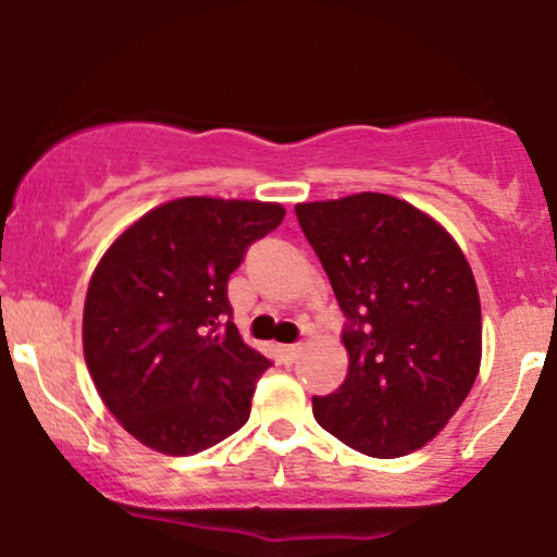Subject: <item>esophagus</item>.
I'll return each mask as SVG.
<instances>
[{"label":"esophagus","instance_id":"34e87169","mask_svg":"<svg viewBox=\"0 0 557 557\" xmlns=\"http://www.w3.org/2000/svg\"><path fill=\"white\" fill-rule=\"evenodd\" d=\"M300 351H302L300 344H283V347H280V355H283L285 364H293L295 360H298Z\"/></svg>","mask_w":557,"mask_h":557}]
</instances>
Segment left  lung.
Returning a JSON list of instances; mask_svg holds the SVG:
<instances>
[{"label": "left lung", "instance_id": "left-lung-1", "mask_svg": "<svg viewBox=\"0 0 557 557\" xmlns=\"http://www.w3.org/2000/svg\"><path fill=\"white\" fill-rule=\"evenodd\" d=\"M295 215L349 319L347 380L313 398L315 421L370 457L421 449L481 370V298L466 255L432 215L393 195L298 202Z\"/></svg>", "mask_w": 557, "mask_h": 557}]
</instances>
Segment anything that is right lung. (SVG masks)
Instances as JSON below:
<instances>
[{
    "instance_id": "add662e5",
    "label": "right lung",
    "mask_w": 557,
    "mask_h": 557,
    "mask_svg": "<svg viewBox=\"0 0 557 557\" xmlns=\"http://www.w3.org/2000/svg\"><path fill=\"white\" fill-rule=\"evenodd\" d=\"M283 218L280 202L177 197L131 223L95 267L84 360L140 445L195 455L246 424L270 360L231 321L228 274Z\"/></svg>"
}]
</instances>
